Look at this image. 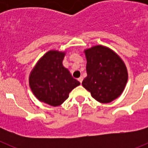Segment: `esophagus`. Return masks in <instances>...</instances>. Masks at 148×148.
<instances>
[{"label": "esophagus", "mask_w": 148, "mask_h": 148, "mask_svg": "<svg viewBox=\"0 0 148 148\" xmlns=\"http://www.w3.org/2000/svg\"><path fill=\"white\" fill-rule=\"evenodd\" d=\"M78 82H80V83H82V81H83V78H82V77H80V78H78Z\"/></svg>", "instance_id": "1"}]
</instances>
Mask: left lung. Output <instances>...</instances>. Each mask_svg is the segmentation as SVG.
<instances>
[{"label": "left lung", "mask_w": 148, "mask_h": 148, "mask_svg": "<svg viewBox=\"0 0 148 148\" xmlns=\"http://www.w3.org/2000/svg\"><path fill=\"white\" fill-rule=\"evenodd\" d=\"M84 53L87 76L82 86L100 103H110L119 97L128 78L127 66L121 57L103 45L93 46Z\"/></svg>", "instance_id": "obj_1"}]
</instances>
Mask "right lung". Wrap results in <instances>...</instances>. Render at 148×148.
Wrapping results in <instances>:
<instances>
[{
    "label": "right lung",
    "mask_w": 148,
    "mask_h": 148,
    "mask_svg": "<svg viewBox=\"0 0 148 148\" xmlns=\"http://www.w3.org/2000/svg\"><path fill=\"white\" fill-rule=\"evenodd\" d=\"M66 52L52 49L38 61L29 76V84L38 100L53 107L64 102L80 82L63 65Z\"/></svg>",
    "instance_id": "1"
}]
</instances>
